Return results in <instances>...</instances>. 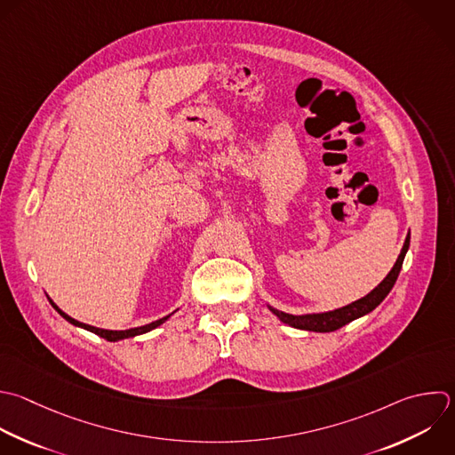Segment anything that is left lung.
Returning <instances> with one entry per match:
<instances>
[{
  "mask_svg": "<svg viewBox=\"0 0 455 455\" xmlns=\"http://www.w3.org/2000/svg\"><path fill=\"white\" fill-rule=\"evenodd\" d=\"M409 249V235L403 242V247L400 251V256L396 259V263L393 265L391 272L384 277V281L375 286L366 297L345 306V307H339V309H334V311H327V313H316V315H302V316H295V315H288V313H283V311H277L274 307H270V311L284 323L291 325V327H297V329H304V331H316V332H331V331H336L343 325H347L348 322L370 313L371 309H375L382 300L384 297L391 291L398 274H400V268H402V263H403V256Z\"/></svg>",
  "mask_w": 455,
  "mask_h": 455,
  "instance_id": "1",
  "label": "left lung"
}]
</instances>
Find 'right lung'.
<instances>
[{
  "mask_svg": "<svg viewBox=\"0 0 455 455\" xmlns=\"http://www.w3.org/2000/svg\"><path fill=\"white\" fill-rule=\"evenodd\" d=\"M50 302H52V300H50ZM52 304H53V307H55L68 322H71L73 325L84 327V329H87V331H91V332H94V334H98V336H101V338H105V339H108V341H117V339L132 338V336H137V334H144V332H148V331H151V329L162 325V323L169 318V315H167V316H164V318H160V320H156V322H151V323H148V325H142V327H133V329H126V331H108V329H100V327H94V325L82 323V322L71 318L69 315H66L62 309H59V306H57L55 302H52Z\"/></svg>",
  "mask_w": 455,
  "mask_h": 455,
  "instance_id": "add662e5",
  "label": "right lung"
}]
</instances>
